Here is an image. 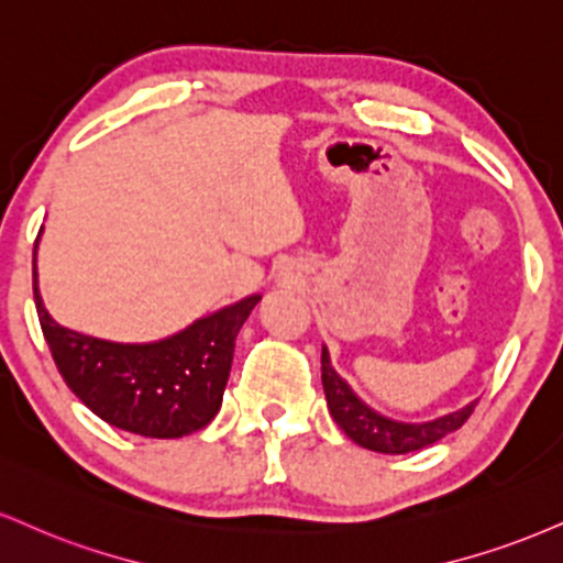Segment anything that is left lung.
Instances as JSON below:
<instances>
[{
  "label": "left lung",
  "instance_id": "left-lung-1",
  "mask_svg": "<svg viewBox=\"0 0 563 563\" xmlns=\"http://www.w3.org/2000/svg\"><path fill=\"white\" fill-rule=\"evenodd\" d=\"M322 388L328 398V409L346 435L362 449L377 453H411L438 443L449 432L459 430L472 417L477 401L466 404L464 409L451 415L430 419V422H396V419L377 415L362 398L351 390V385L330 364L328 349L322 346Z\"/></svg>",
  "mask_w": 563,
  "mask_h": 563
}]
</instances>
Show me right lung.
Instances as JSON below:
<instances>
[{
  "label": "right lung",
  "instance_id": "right-lung-1",
  "mask_svg": "<svg viewBox=\"0 0 563 563\" xmlns=\"http://www.w3.org/2000/svg\"><path fill=\"white\" fill-rule=\"evenodd\" d=\"M260 299V294L246 296L165 341H101L52 320L38 294L33 252V301L67 388L112 428L144 438H183L212 422L228 385L235 335Z\"/></svg>",
  "mask_w": 563,
  "mask_h": 563
}]
</instances>
